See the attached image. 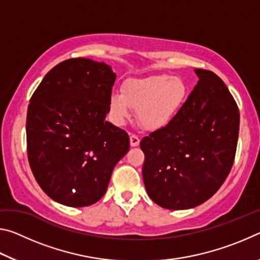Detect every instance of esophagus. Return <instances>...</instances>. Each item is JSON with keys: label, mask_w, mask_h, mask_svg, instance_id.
<instances>
[{"label": "esophagus", "mask_w": 260, "mask_h": 260, "mask_svg": "<svg viewBox=\"0 0 260 260\" xmlns=\"http://www.w3.org/2000/svg\"><path fill=\"white\" fill-rule=\"evenodd\" d=\"M129 142L132 147H138L140 144V139L135 134H132L129 136Z\"/></svg>", "instance_id": "obj_1"}]
</instances>
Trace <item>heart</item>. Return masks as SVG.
Returning <instances> with one entry per match:
<instances>
[{
	"instance_id": "heart-1",
	"label": "heart",
	"mask_w": 260,
	"mask_h": 260,
	"mask_svg": "<svg viewBox=\"0 0 260 260\" xmlns=\"http://www.w3.org/2000/svg\"><path fill=\"white\" fill-rule=\"evenodd\" d=\"M189 96V87L182 78L153 74L132 78L114 91L109 100V113L113 124L124 125L136 110L140 125L148 131H159L172 122Z\"/></svg>"
}]
</instances>
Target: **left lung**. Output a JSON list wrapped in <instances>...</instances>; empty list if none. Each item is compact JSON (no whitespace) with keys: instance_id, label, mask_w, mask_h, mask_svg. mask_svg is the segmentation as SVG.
Here are the masks:
<instances>
[{"instance_id":"left-lung-1","label":"left lung","mask_w":260,"mask_h":260,"mask_svg":"<svg viewBox=\"0 0 260 260\" xmlns=\"http://www.w3.org/2000/svg\"><path fill=\"white\" fill-rule=\"evenodd\" d=\"M193 71L199 82L177 118L140 143L148 195L169 210L195 208L218 191L239 139V108L225 83L209 70Z\"/></svg>"}]
</instances>
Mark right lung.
Returning a JSON list of instances; mask_svg holds the SVG:
<instances>
[{"label":"right lung","instance_id":"obj_1","mask_svg":"<svg viewBox=\"0 0 260 260\" xmlns=\"http://www.w3.org/2000/svg\"><path fill=\"white\" fill-rule=\"evenodd\" d=\"M116 78L104 61L68 59L46 74L29 101V166L57 203L82 208L100 201L128 151L126 132L105 120Z\"/></svg>","mask_w":260,"mask_h":260}]
</instances>
